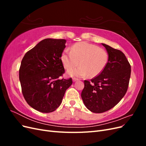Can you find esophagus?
<instances>
[{"label": "esophagus", "instance_id": "34e87169", "mask_svg": "<svg viewBox=\"0 0 146 146\" xmlns=\"http://www.w3.org/2000/svg\"><path fill=\"white\" fill-rule=\"evenodd\" d=\"M77 80H78V78H72V81H73L74 82H76V81H77Z\"/></svg>", "mask_w": 146, "mask_h": 146}]
</instances>
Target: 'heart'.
Returning a JSON list of instances; mask_svg holds the SVG:
<instances>
[{"label":"heart","mask_w":146,"mask_h":146,"mask_svg":"<svg viewBox=\"0 0 146 146\" xmlns=\"http://www.w3.org/2000/svg\"><path fill=\"white\" fill-rule=\"evenodd\" d=\"M61 61L70 77H95L103 71L108 61V54L103 48L87 42H79L71 47V52L65 50Z\"/></svg>","instance_id":"b5f03b06"}]
</instances>
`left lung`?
<instances>
[{"label":"left lung","mask_w":146,"mask_h":146,"mask_svg":"<svg viewBox=\"0 0 146 146\" xmlns=\"http://www.w3.org/2000/svg\"><path fill=\"white\" fill-rule=\"evenodd\" d=\"M108 55L104 70L91 81L85 80L81 97L85 107L95 113L108 111L125 96L129 86L131 66L121 50L102 43Z\"/></svg>","instance_id":"obj_1"}]
</instances>
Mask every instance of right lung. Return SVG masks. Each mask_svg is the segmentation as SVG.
Masks as SVG:
<instances>
[{
    "instance_id": "add662e5",
    "label": "right lung",
    "mask_w": 146,
    "mask_h": 146,
    "mask_svg": "<svg viewBox=\"0 0 146 146\" xmlns=\"http://www.w3.org/2000/svg\"><path fill=\"white\" fill-rule=\"evenodd\" d=\"M65 39L47 38L25 54L19 69L22 92L27 104L41 113H50L60 105L72 78H59L64 72L61 55Z\"/></svg>"
}]
</instances>
